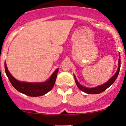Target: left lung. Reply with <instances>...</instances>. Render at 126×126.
Returning <instances> with one entry per match:
<instances>
[{"mask_svg":"<svg viewBox=\"0 0 126 126\" xmlns=\"http://www.w3.org/2000/svg\"><path fill=\"white\" fill-rule=\"evenodd\" d=\"M120 67H121V60H120V54L118 60V68L117 71H116V74H115L112 78H110L108 82H106V83L102 84L101 86H97L96 87H94V88H87V87L83 86H81V84H79V83L77 81V80L76 78H75V83H76L77 86L79 87V89L82 91L83 92H85V93L88 94H100L101 93V92H103V91H105V90H106L110 86L114 83V81L116 80V78H117L119 72H120Z\"/></svg>","mask_w":126,"mask_h":126,"instance_id":"8db88e82","label":"left lung"}]
</instances>
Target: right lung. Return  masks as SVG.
Here are the masks:
<instances>
[{
    "instance_id": "right-lung-1",
    "label": "right lung",
    "mask_w": 126,
    "mask_h": 126,
    "mask_svg": "<svg viewBox=\"0 0 126 126\" xmlns=\"http://www.w3.org/2000/svg\"><path fill=\"white\" fill-rule=\"evenodd\" d=\"M5 73L7 75L10 83L18 92L30 96H39L46 94L51 91L55 84L59 69H57L49 80L43 83H26L21 82L16 80L8 70L5 63Z\"/></svg>"
}]
</instances>
